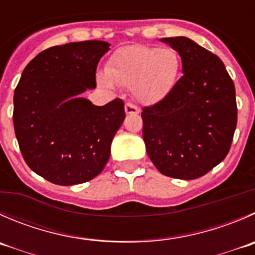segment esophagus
Returning <instances> with one entry per match:
<instances>
[{"label":"esophagus","instance_id":"esophagus-1","mask_svg":"<svg viewBox=\"0 0 255 255\" xmlns=\"http://www.w3.org/2000/svg\"><path fill=\"white\" fill-rule=\"evenodd\" d=\"M125 111H126V115H139V108L135 107L134 105L132 103H126L125 106Z\"/></svg>","mask_w":255,"mask_h":255}]
</instances>
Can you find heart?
Masks as SVG:
<instances>
[{
    "label": "heart",
    "mask_w": 255,
    "mask_h": 255,
    "mask_svg": "<svg viewBox=\"0 0 255 255\" xmlns=\"http://www.w3.org/2000/svg\"><path fill=\"white\" fill-rule=\"evenodd\" d=\"M180 72V58L172 48L129 46L111 57L106 73L98 75L103 87L132 88L138 102L155 105L174 90Z\"/></svg>",
    "instance_id": "heart-1"
}]
</instances>
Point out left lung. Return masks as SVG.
Here are the masks:
<instances>
[{"instance_id": "8db88e82", "label": "left lung", "mask_w": 255, "mask_h": 255, "mask_svg": "<svg viewBox=\"0 0 255 255\" xmlns=\"http://www.w3.org/2000/svg\"><path fill=\"white\" fill-rule=\"evenodd\" d=\"M179 53L183 76L168 97L142 110L148 157L167 177L196 179L228 154L236 88L218 56L187 37L160 38Z\"/></svg>"}]
</instances>
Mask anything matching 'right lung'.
<instances>
[{
  "mask_svg": "<svg viewBox=\"0 0 255 255\" xmlns=\"http://www.w3.org/2000/svg\"><path fill=\"white\" fill-rule=\"evenodd\" d=\"M105 41L71 42L37 54L13 96V126L27 165L58 185L97 177L125 121L120 98L95 106L82 93L96 88V70L110 51Z\"/></svg>",
  "mask_w": 255,
  "mask_h": 255,
  "instance_id": "1",
  "label": "right lung"
}]
</instances>
